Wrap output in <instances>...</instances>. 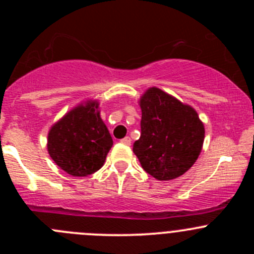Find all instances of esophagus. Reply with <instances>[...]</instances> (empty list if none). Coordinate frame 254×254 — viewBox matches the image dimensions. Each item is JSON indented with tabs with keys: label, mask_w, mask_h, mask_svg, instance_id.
Wrapping results in <instances>:
<instances>
[{
	"label": "esophagus",
	"mask_w": 254,
	"mask_h": 254,
	"mask_svg": "<svg viewBox=\"0 0 254 254\" xmlns=\"http://www.w3.org/2000/svg\"><path fill=\"white\" fill-rule=\"evenodd\" d=\"M120 142L124 143V145H130V143H131V139H130L129 136H125L124 139L120 140Z\"/></svg>",
	"instance_id": "34e87169"
}]
</instances>
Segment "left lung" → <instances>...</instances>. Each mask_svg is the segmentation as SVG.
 <instances>
[{"label":"left lung","instance_id":"1","mask_svg":"<svg viewBox=\"0 0 254 254\" xmlns=\"http://www.w3.org/2000/svg\"><path fill=\"white\" fill-rule=\"evenodd\" d=\"M141 135L132 151L146 173L158 181L184 175L200 155L203 123L191 107L152 87L140 99Z\"/></svg>","mask_w":254,"mask_h":254}]
</instances>
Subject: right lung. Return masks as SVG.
Listing matches in <instances>:
<instances>
[{
	"instance_id": "1",
	"label": "right lung",
	"mask_w": 254,
	"mask_h": 254,
	"mask_svg": "<svg viewBox=\"0 0 254 254\" xmlns=\"http://www.w3.org/2000/svg\"><path fill=\"white\" fill-rule=\"evenodd\" d=\"M97 108V102L76 107L49 131V155L61 170L73 177L97 172L113 146Z\"/></svg>"
}]
</instances>
